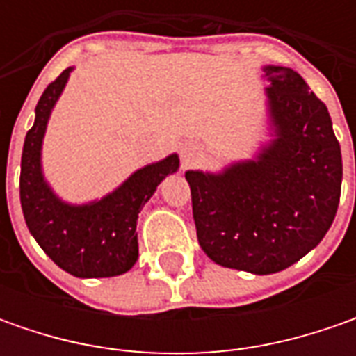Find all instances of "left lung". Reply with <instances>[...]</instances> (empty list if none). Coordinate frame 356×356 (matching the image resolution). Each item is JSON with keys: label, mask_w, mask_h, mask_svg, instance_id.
Wrapping results in <instances>:
<instances>
[{"label": "left lung", "mask_w": 356, "mask_h": 356, "mask_svg": "<svg viewBox=\"0 0 356 356\" xmlns=\"http://www.w3.org/2000/svg\"><path fill=\"white\" fill-rule=\"evenodd\" d=\"M275 140L222 174L186 172L200 248L218 266L277 273L335 220L343 158L329 111L293 69L266 67Z\"/></svg>", "instance_id": "obj_1"}]
</instances>
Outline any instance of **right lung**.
<instances>
[{
  "mask_svg": "<svg viewBox=\"0 0 356 356\" xmlns=\"http://www.w3.org/2000/svg\"><path fill=\"white\" fill-rule=\"evenodd\" d=\"M71 69L43 90L35 106L21 154L19 198L25 224L49 257L75 277H113L127 273L138 259V212L156 186L178 170L176 154L134 172L106 198L87 206H69L57 198L41 174V143Z\"/></svg>",
  "mask_w": 356,
  "mask_h": 356,
  "instance_id": "add662e5",
  "label": "right lung"
}]
</instances>
